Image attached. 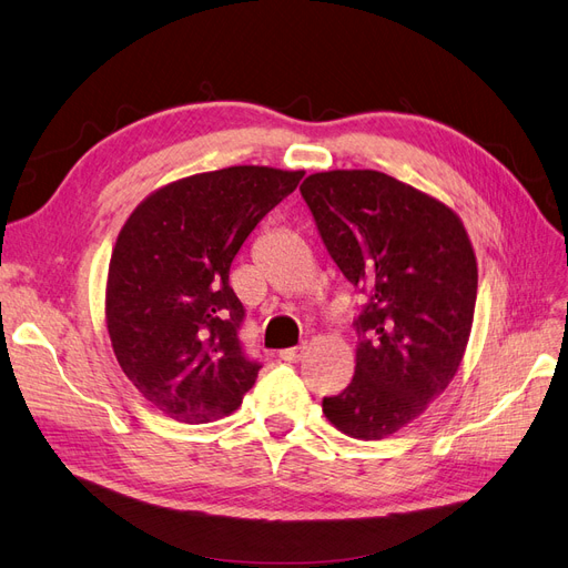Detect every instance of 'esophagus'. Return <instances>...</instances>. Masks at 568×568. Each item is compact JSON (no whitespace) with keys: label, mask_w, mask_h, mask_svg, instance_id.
I'll list each match as a JSON object with an SVG mask.
<instances>
[{"label":"esophagus","mask_w":568,"mask_h":568,"mask_svg":"<svg viewBox=\"0 0 568 568\" xmlns=\"http://www.w3.org/2000/svg\"><path fill=\"white\" fill-rule=\"evenodd\" d=\"M304 354H306V346H304V344H302V346H292V349H283V352H281V361L297 363V361L304 358Z\"/></svg>","instance_id":"esophagus-1"}]
</instances>
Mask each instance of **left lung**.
I'll return each mask as SVG.
<instances>
[{
  "label": "left lung",
  "mask_w": 568,
  "mask_h": 568,
  "mask_svg": "<svg viewBox=\"0 0 568 568\" xmlns=\"http://www.w3.org/2000/svg\"><path fill=\"white\" fill-rule=\"evenodd\" d=\"M300 191L363 295L354 379L323 413L354 438H384L423 415L463 361L479 278L471 243L453 210L375 170L318 172Z\"/></svg>",
  "instance_id": "1"
}]
</instances>
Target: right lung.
Returning a JSON list of instances; mask_svg holds the SVG:
<instances>
[{
	"mask_svg": "<svg viewBox=\"0 0 568 568\" xmlns=\"http://www.w3.org/2000/svg\"><path fill=\"white\" fill-rule=\"evenodd\" d=\"M304 172L226 168L149 195L108 266L105 321L120 368L176 423L203 425L243 404L262 368L237 337L245 306L229 285L237 250Z\"/></svg>",
	"mask_w": 568,
	"mask_h": 568,
	"instance_id": "1",
	"label": "right lung"
}]
</instances>
